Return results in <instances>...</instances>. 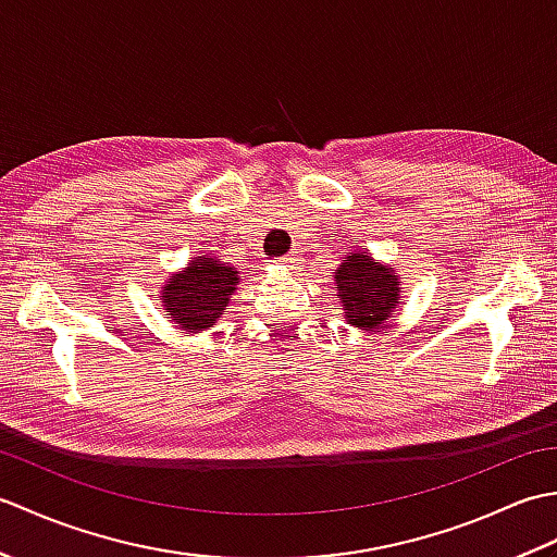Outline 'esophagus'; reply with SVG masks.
Here are the masks:
<instances>
[{
    "mask_svg": "<svg viewBox=\"0 0 557 557\" xmlns=\"http://www.w3.org/2000/svg\"><path fill=\"white\" fill-rule=\"evenodd\" d=\"M280 263H282V265H285V268H289V270H292V268H297V258H294V256H285V258H282V260H280Z\"/></svg>",
    "mask_w": 557,
    "mask_h": 557,
    "instance_id": "esophagus-1",
    "label": "esophagus"
}]
</instances>
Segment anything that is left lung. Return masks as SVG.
<instances>
[{
	"mask_svg": "<svg viewBox=\"0 0 557 557\" xmlns=\"http://www.w3.org/2000/svg\"><path fill=\"white\" fill-rule=\"evenodd\" d=\"M335 289L347 323L371 333L385 327L401 299L397 272L363 251L349 253L337 268Z\"/></svg>",
	"mask_w": 557,
	"mask_h": 557,
	"instance_id": "left-lung-1",
	"label": "left lung"
}]
</instances>
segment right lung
<instances>
[{"label": "right lung", "mask_w": 557, "mask_h": 557, "mask_svg": "<svg viewBox=\"0 0 557 557\" xmlns=\"http://www.w3.org/2000/svg\"><path fill=\"white\" fill-rule=\"evenodd\" d=\"M236 285V268L222 263L220 258L196 256L182 272L170 277L160 299L176 327L184 333H200L220 321Z\"/></svg>", "instance_id": "1"}]
</instances>
